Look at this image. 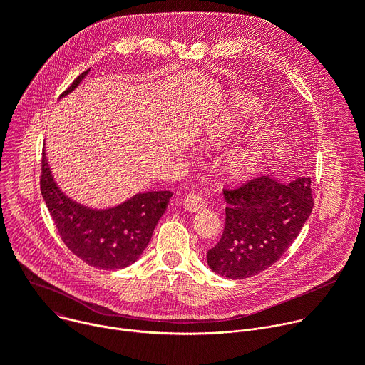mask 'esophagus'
Wrapping results in <instances>:
<instances>
[{
    "label": "esophagus",
    "mask_w": 365,
    "mask_h": 365,
    "mask_svg": "<svg viewBox=\"0 0 365 365\" xmlns=\"http://www.w3.org/2000/svg\"><path fill=\"white\" fill-rule=\"evenodd\" d=\"M205 206V200L202 199V196L196 192H190L187 193L185 197H183V207L186 211H190V212H196L199 210H202V207Z\"/></svg>",
    "instance_id": "34e87169"
}]
</instances>
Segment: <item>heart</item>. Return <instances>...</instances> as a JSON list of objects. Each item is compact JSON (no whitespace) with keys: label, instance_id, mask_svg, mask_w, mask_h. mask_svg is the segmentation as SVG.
<instances>
[{"label":"heart","instance_id":"b5f03b06","mask_svg":"<svg viewBox=\"0 0 365 365\" xmlns=\"http://www.w3.org/2000/svg\"><path fill=\"white\" fill-rule=\"evenodd\" d=\"M262 113L259 101L252 95H242L237 99L232 110L221 120L212 131L214 141L225 140L234 130L242 127ZM263 134H254L245 141L232 147L227 154V168L235 178H244L251 173L262 158Z\"/></svg>","mask_w":365,"mask_h":365}]
</instances>
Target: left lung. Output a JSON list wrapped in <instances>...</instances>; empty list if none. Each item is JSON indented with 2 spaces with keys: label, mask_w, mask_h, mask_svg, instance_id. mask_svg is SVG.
I'll return each mask as SVG.
<instances>
[{
  "label": "left lung",
  "mask_w": 365,
  "mask_h": 365,
  "mask_svg": "<svg viewBox=\"0 0 365 365\" xmlns=\"http://www.w3.org/2000/svg\"><path fill=\"white\" fill-rule=\"evenodd\" d=\"M310 178L280 183L269 176L224 189L225 227L207 251V266L228 279H247L273 266L299 235L314 197Z\"/></svg>",
  "instance_id": "left-lung-1"
}]
</instances>
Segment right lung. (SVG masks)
<instances>
[{
    "mask_svg": "<svg viewBox=\"0 0 365 365\" xmlns=\"http://www.w3.org/2000/svg\"><path fill=\"white\" fill-rule=\"evenodd\" d=\"M88 72L81 73L61 96L72 92ZM40 190L65 245L82 262L101 270H118L137 262L173 196L169 190L145 192L108 210H92L59 189L44 150Z\"/></svg>",
    "mask_w": 365,
    "mask_h": 365,
    "instance_id": "obj_1",
    "label": "right lung"
}]
</instances>
